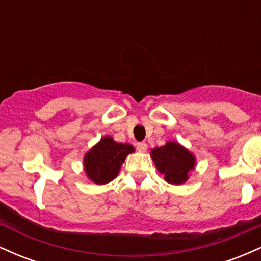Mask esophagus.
I'll list each match as a JSON object with an SVG mask.
<instances>
[{
    "mask_svg": "<svg viewBox=\"0 0 261 261\" xmlns=\"http://www.w3.org/2000/svg\"><path fill=\"white\" fill-rule=\"evenodd\" d=\"M136 148L139 152H146L147 151V143L146 142H137Z\"/></svg>",
    "mask_w": 261,
    "mask_h": 261,
    "instance_id": "34e87169",
    "label": "esophagus"
}]
</instances>
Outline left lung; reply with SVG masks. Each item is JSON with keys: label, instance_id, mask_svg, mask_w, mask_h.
<instances>
[{"label": "left lung", "instance_id": "left-lung-1", "mask_svg": "<svg viewBox=\"0 0 261 261\" xmlns=\"http://www.w3.org/2000/svg\"><path fill=\"white\" fill-rule=\"evenodd\" d=\"M157 169L170 184H182L188 174L194 169L195 158L176 142H168L162 147H155L151 152Z\"/></svg>", "mask_w": 261, "mask_h": 261}]
</instances>
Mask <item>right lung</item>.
<instances>
[{"label": "right lung", "instance_id": "add662e5", "mask_svg": "<svg viewBox=\"0 0 261 261\" xmlns=\"http://www.w3.org/2000/svg\"><path fill=\"white\" fill-rule=\"evenodd\" d=\"M134 147L128 143H118L112 137L100 140L85 157L87 175L95 184H107L118 175L120 166Z\"/></svg>", "mask_w": 261, "mask_h": 261}]
</instances>
